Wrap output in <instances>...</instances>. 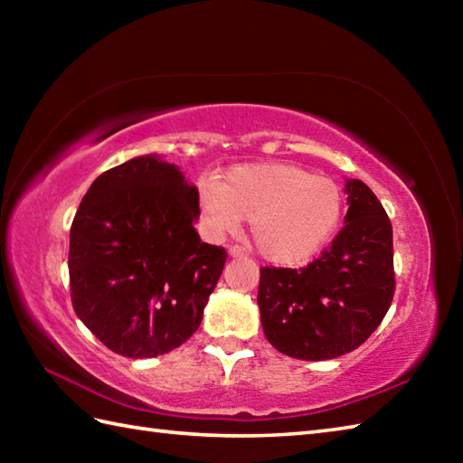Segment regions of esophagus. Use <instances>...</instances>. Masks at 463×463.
Instances as JSON below:
<instances>
[{
	"instance_id": "esophagus-1",
	"label": "esophagus",
	"mask_w": 463,
	"mask_h": 463,
	"mask_svg": "<svg viewBox=\"0 0 463 463\" xmlns=\"http://www.w3.org/2000/svg\"><path fill=\"white\" fill-rule=\"evenodd\" d=\"M229 254H231V257H234V259H239V257H244V254H247V252H244V249L239 247V244H232V247L229 249Z\"/></svg>"
}]
</instances>
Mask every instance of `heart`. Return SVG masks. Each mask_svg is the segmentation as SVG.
Segmentation results:
<instances>
[{
	"instance_id": "heart-1",
	"label": "heart",
	"mask_w": 463,
	"mask_h": 463,
	"mask_svg": "<svg viewBox=\"0 0 463 463\" xmlns=\"http://www.w3.org/2000/svg\"><path fill=\"white\" fill-rule=\"evenodd\" d=\"M199 209L213 234L237 232L247 219L264 259L297 264L317 254L336 231L342 191L336 181L302 166L242 165L226 173L222 183H199Z\"/></svg>"
}]
</instances>
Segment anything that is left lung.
<instances>
[{"instance_id":"obj_1","label":"left lung","mask_w":463,"mask_h":463,"mask_svg":"<svg viewBox=\"0 0 463 463\" xmlns=\"http://www.w3.org/2000/svg\"><path fill=\"white\" fill-rule=\"evenodd\" d=\"M346 224L302 269H260L264 336L298 360H330L356 350L380 326L394 298L392 222L376 194L346 181Z\"/></svg>"}]
</instances>
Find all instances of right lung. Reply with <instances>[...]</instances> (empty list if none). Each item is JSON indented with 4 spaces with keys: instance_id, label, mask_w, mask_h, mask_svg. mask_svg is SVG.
I'll list each match as a JSON object with an SVG mask.
<instances>
[{
    "instance_id": "obj_1",
    "label": "right lung",
    "mask_w": 463,
    "mask_h": 463,
    "mask_svg": "<svg viewBox=\"0 0 463 463\" xmlns=\"http://www.w3.org/2000/svg\"><path fill=\"white\" fill-rule=\"evenodd\" d=\"M199 213V191L156 155L90 186L69 232V287L75 314L109 350L153 358L201 326L226 250L201 242Z\"/></svg>"
}]
</instances>
